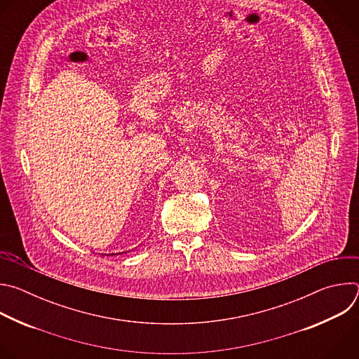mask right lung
I'll return each instance as SVG.
<instances>
[{"instance_id":"1","label":"right lung","mask_w":359,"mask_h":359,"mask_svg":"<svg viewBox=\"0 0 359 359\" xmlns=\"http://www.w3.org/2000/svg\"><path fill=\"white\" fill-rule=\"evenodd\" d=\"M112 255H114V254H112Z\"/></svg>"}]
</instances>
